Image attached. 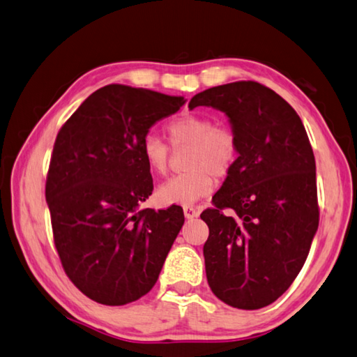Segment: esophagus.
<instances>
[{
    "label": "esophagus",
    "instance_id": "1",
    "mask_svg": "<svg viewBox=\"0 0 357 357\" xmlns=\"http://www.w3.org/2000/svg\"><path fill=\"white\" fill-rule=\"evenodd\" d=\"M183 213H185V218H186V219H194V218L199 216V210H197V208H194V206H191V205L183 206Z\"/></svg>",
    "mask_w": 357,
    "mask_h": 357
}]
</instances>
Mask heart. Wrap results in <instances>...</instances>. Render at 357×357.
Masks as SVG:
<instances>
[{
	"label": "heart",
	"instance_id": "1",
	"mask_svg": "<svg viewBox=\"0 0 357 357\" xmlns=\"http://www.w3.org/2000/svg\"><path fill=\"white\" fill-rule=\"evenodd\" d=\"M172 149H186V172L165 181L157 190L161 205H186L211 194L218 178H225L239 158V138L231 126L214 123L210 116L186 113L166 126ZM141 155L152 174L169 171L171 149L157 135L141 141Z\"/></svg>",
	"mask_w": 357,
	"mask_h": 357
}]
</instances>
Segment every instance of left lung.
Returning <instances> with one entry per match:
<instances>
[{
  "label": "left lung",
  "mask_w": 357,
  "mask_h": 357,
  "mask_svg": "<svg viewBox=\"0 0 357 357\" xmlns=\"http://www.w3.org/2000/svg\"><path fill=\"white\" fill-rule=\"evenodd\" d=\"M199 105L224 112L239 138L236 166L200 214L208 284L233 307H264L297 278L319 228L312 147L297 112L255 80L202 91Z\"/></svg>",
  "instance_id": "8db88e82"
}]
</instances>
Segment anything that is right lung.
<instances>
[{
    "label": "right lung",
    "mask_w": 357,
    "mask_h": 357,
    "mask_svg": "<svg viewBox=\"0 0 357 357\" xmlns=\"http://www.w3.org/2000/svg\"><path fill=\"white\" fill-rule=\"evenodd\" d=\"M181 96L110 84L59 130L46 177L54 245L66 277L107 306L132 303L157 283L183 210H138L153 190L141 141Z\"/></svg>",
    "instance_id": "obj_1"
}]
</instances>
